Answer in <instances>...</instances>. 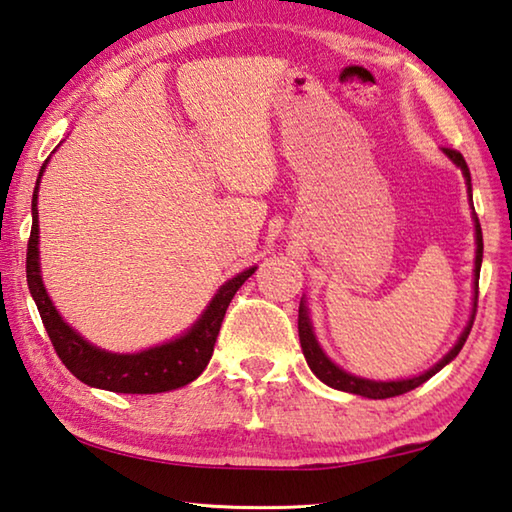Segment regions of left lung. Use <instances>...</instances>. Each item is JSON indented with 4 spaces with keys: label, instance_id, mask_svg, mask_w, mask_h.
Masks as SVG:
<instances>
[{
    "label": "left lung",
    "instance_id": "obj_1",
    "mask_svg": "<svg viewBox=\"0 0 512 512\" xmlns=\"http://www.w3.org/2000/svg\"><path fill=\"white\" fill-rule=\"evenodd\" d=\"M445 154L450 156V159L461 167L463 176H466V183H468V194H470V201H472V183H470V170H468V163L463 159L461 152L452 150V147H445L443 150ZM475 210V208H472ZM475 230H477V259H475V309H472V318L468 322V327L463 329L461 338L457 340V345L454 349L445 356L441 362H436V365L425 371L421 376H414V378H407V380H389V383H376V380H365V378H358V376H351L347 371H342L340 367L333 365V362L324 356V351L320 349L318 340L313 336V329H311V320H309V311H306V304L300 302V313H297V331H300V345L304 351V358L309 362V367L315 376H318L324 385H329L333 389H340V392H349V394H358V396H365V398H392V396H401L405 392H412L418 385H423L425 380H430L436 371H441L445 365H448L450 360L457 358V353L461 351V347L466 345V340L470 336V329H472V322H475V313H477V297H479V271H481V257H483V235H481V224H479V217L475 212Z\"/></svg>",
    "mask_w": 512,
    "mask_h": 512
}]
</instances>
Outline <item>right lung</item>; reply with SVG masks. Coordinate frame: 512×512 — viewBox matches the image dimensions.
<instances>
[{"instance_id": "right-lung-1", "label": "right lung", "mask_w": 512, "mask_h": 512, "mask_svg": "<svg viewBox=\"0 0 512 512\" xmlns=\"http://www.w3.org/2000/svg\"><path fill=\"white\" fill-rule=\"evenodd\" d=\"M46 161L37 174L31 201L33 226L29 246H26V282H29V291L58 358L85 385L118 394H159L192 383L208 367L228 304L239 286L255 273V266L221 286L199 322L185 336L167 342V345L145 349L141 353H107L91 347L60 318L42 284L40 262H37L40 259L37 257V239H40L37 237V185H40Z\"/></svg>"}]
</instances>
